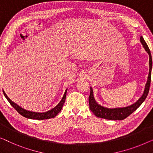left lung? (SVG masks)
Segmentation results:
<instances>
[{"label":"left lung","mask_w":153,"mask_h":153,"mask_svg":"<svg viewBox=\"0 0 153 153\" xmlns=\"http://www.w3.org/2000/svg\"><path fill=\"white\" fill-rule=\"evenodd\" d=\"M140 42L141 45H143L146 51L147 52L149 55V73H148V76L147 79V82L146 83L145 88H144L143 95L141 97L137 100L134 103L125 107H119V108H106L104 106L100 105L98 104L94 97L93 90V88L91 87V93L89 96V106L90 109L96 116L98 118L107 119V120H121L123 119L126 118L129 115L135 111L138 108L141 106V104L145 101L146 98L147 97L148 92H149L150 81H151V71L152 67V56L150 53V51L148 48L147 44L144 40L143 37H140Z\"/></svg>","instance_id":"obj_1"}]
</instances>
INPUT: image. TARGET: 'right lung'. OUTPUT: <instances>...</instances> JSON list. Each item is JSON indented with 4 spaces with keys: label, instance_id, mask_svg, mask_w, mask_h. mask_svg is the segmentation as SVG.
<instances>
[{
    "label": "right lung",
    "instance_id": "1",
    "mask_svg": "<svg viewBox=\"0 0 153 153\" xmlns=\"http://www.w3.org/2000/svg\"><path fill=\"white\" fill-rule=\"evenodd\" d=\"M67 91H68V88L65 90V93L63 95V97H62L60 102L58 103L57 105H56L55 107L51 108V110L48 111L46 112H34V111H28L24 109V108L21 107L20 106H19L18 104L14 103V102H12L11 100L10 99L9 97H7V95H6L5 91H3V93L5 97L7 98L8 102H10V104L13 106V107L15 108L19 114H20L22 116H23L25 118H29V119H35V120H45V119H49L54 118V117L57 116L60 111H61L62 106L65 103V101L66 98V95H67Z\"/></svg>",
    "mask_w": 153,
    "mask_h": 153
}]
</instances>
